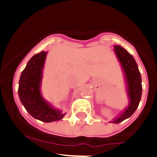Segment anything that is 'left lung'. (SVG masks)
Segmentation results:
<instances>
[{
	"mask_svg": "<svg viewBox=\"0 0 157 157\" xmlns=\"http://www.w3.org/2000/svg\"><path fill=\"white\" fill-rule=\"evenodd\" d=\"M114 50L125 73L127 83V92L130 98V105L128 108L121 116L116 118L112 122L114 123H119L134 114L141 101L142 86L141 74L134 57L126 49L119 45H115Z\"/></svg>",
	"mask_w": 157,
	"mask_h": 157,
	"instance_id": "1",
	"label": "left lung"
}]
</instances>
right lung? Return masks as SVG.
<instances>
[{"instance_id":"1","label":"right lung","mask_w":157,"mask_h":157,"mask_svg":"<svg viewBox=\"0 0 157 157\" xmlns=\"http://www.w3.org/2000/svg\"><path fill=\"white\" fill-rule=\"evenodd\" d=\"M46 52L35 54L22 71L19 82V96L30 116L45 123L61 120L65 114L54 109L43 99L40 93L42 69Z\"/></svg>"}]
</instances>
